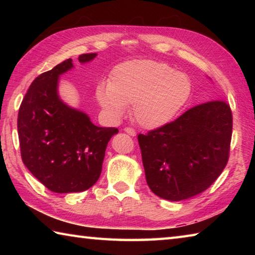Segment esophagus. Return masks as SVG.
I'll list each match as a JSON object with an SVG mask.
<instances>
[{
	"label": "esophagus",
	"instance_id": "34e87169",
	"mask_svg": "<svg viewBox=\"0 0 255 255\" xmlns=\"http://www.w3.org/2000/svg\"><path fill=\"white\" fill-rule=\"evenodd\" d=\"M125 131H126L128 135H130V136H136V131H135V129H132V128H130V127H126L125 128Z\"/></svg>",
	"mask_w": 255,
	"mask_h": 255
}]
</instances>
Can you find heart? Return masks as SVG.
<instances>
[{
	"instance_id": "obj_1",
	"label": "heart",
	"mask_w": 255,
	"mask_h": 255,
	"mask_svg": "<svg viewBox=\"0 0 255 255\" xmlns=\"http://www.w3.org/2000/svg\"><path fill=\"white\" fill-rule=\"evenodd\" d=\"M191 94V81L156 60H132L117 66L109 85L97 89L100 105L114 117H122L126 105H131L135 122L146 129L169 124Z\"/></svg>"
}]
</instances>
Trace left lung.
I'll use <instances>...</instances> for the list:
<instances>
[{
  "instance_id": "obj_1",
  "label": "left lung",
  "mask_w": 255,
  "mask_h": 255,
  "mask_svg": "<svg viewBox=\"0 0 255 255\" xmlns=\"http://www.w3.org/2000/svg\"><path fill=\"white\" fill-rule=\"evenodd\" d=\"M233 116L224 100L201 103L174 122L138 135L146 181L155 195L180 201L208 189L230 157Z\"/></svg>"
}]
</instances>
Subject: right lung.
I'll return each mask as SVG.
<instances>
[{"label": "right lung", "mask_w": 255, "mask_h": 255, "mask_svg": "<svg viewBox=\"0 0 255 255\" xmlns=\"http://www.w3.org/2000/svg\"><path fill=\"white\" fill-rule=\"evenodd\" d=\"M97 54H82L88 63ZM73 67L68 58L37 76L21 102L18 133L22 162L37 180L57 193L81 192L101 174L107 145L117 128L98 127L88 115L58 97L59 75Z\"/></svg>", "instance_id": "add662e5"}]
</instances>
